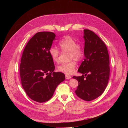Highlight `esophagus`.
Returning a JSON list of instances; mask_svg holds the SVG:
<instances>
[{"mask_svg":"<svg viewBox=\"0 0 128 128\" xmlns=\"http://www.w3.org/2000/svg\"><path fill=\"white\" fill-rule=\"evenodd\" d=\"M65 78L66 79H67V80H69V79H70L71 78V76H69L68 75H66L65 76Z\"/></svg>","mask_w":128,"mask_h":128,"instance_id":"obj_1","label":"esophagus"}]
</instances>
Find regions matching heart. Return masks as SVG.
I'll list each match as a JSON object with an SVG mask.
<instances>
[{
  "label": "heart",
  "mask_w": 128,
  "mask_h": 128,
  "mask_svg": "<svg viewBox=\"0 0 128 128\" xmlns=\"http://www.w3.org/2000/svg\"><path fill=\"white\" fill-rule=\"evenodd\" d=\"M59 46L63 52H68L69 60L79 61L84 56V48L81 44L76 42L70 36H67L59 42ZM50 54L52 61L58 63L59 61L60 52L55 47H52L50 49ZM76 63L72 61L68 63L59 65L57 69L59 71L67 74H71L76 68Z\"/></svg>",
  "instance_id": "obj_1"
}]
</instances>
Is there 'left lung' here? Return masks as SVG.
Instances as JSON below:
<instances>
[{
  "label": "left lung",
  "instance_id": "8db88e82",
  "mask_svg": "<svg viewBox=\"0 0 128 128\" xmlns=\"http://www.w3.org/2000/svg\"><path fill=\"white\" fill-rule=\"evenodd\" d=\"M84 60L78 72L82 75L73 76L78 82L76 94L80 99L93 100L104 92L109 78V57L104 42L94 32L84 29Z\"/></svg>",
  "mask_w": 128,
  "mask_h": 128
}]
</instances>
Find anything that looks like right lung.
<instances>
[{
    "instance_id": "1",
    "label": "right lung",
    "mask_w": 128,
    "mask_h": 128,
    "mask_svg": "<svg viewBox=\"0 0 128 128\" xmlns=\"http://www.w3.org/2000/svg\"><path fill=\"white\" fill-rule=\"evenodd\" d=\"M55 37L52 32L36 33L23 52L20 65L22 86L28 96L36 102L49 100L58 84L65 80L63 73L54 72L50 54Z\"/></svg>"
}]
</instances>
